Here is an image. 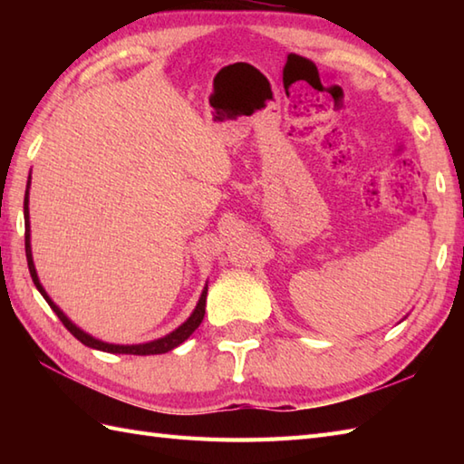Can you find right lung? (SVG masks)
Masks as SVG:
<instances>
[{"instance_id":"obj_1","label":"right lung","mask_w":464,"mask_h":464,"mask_svg":"<svg viewBox=\"0 0 464 464\" xmlns=\"http://www.w3.org/2000/svg\"><path fill=\"white\" fill-rule=\"evenodd\" d=\"M29 181H27V191H25V199H24V217H25V257H27V267H29V275H32L34 285L37 287V291L44 295V299L49 303V307L53 309V313L59 317L65 324V329L73 334L77 341H82L85 347H92L97 351H105V353H120V354H161L171 351L175 347H179L183 341H187L191 337V333L199 327L203 317H205V303H207V285L199 297V303H197L195 311L191 313V317L187 319L181 327H177L173 333L165 334V337L157 339V341H150V343H143V344H111V343H103L100 339H93L92 334H87L85 331H82L80 327H75V324L69 321L63 311L57 307V304L49 299V295L45 293V289L42 287V283L37 279V273H35V265H34V257H32V245H29Z\"/></svg>"}]
</instances>
